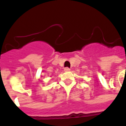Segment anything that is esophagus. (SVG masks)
<instances>
[{
  "label": "esophagus",
  "mask_w": 126,
  "mask_h": 126,
  "mask_svg": "<svg viewBox=\"0 0 126 126\" xmlns=\"http://www.w3.org/2000/svg\"><path fill=\"white\" fill-rule=\"evenodd\" d=\"M70 71V69L68 68V67H65V69H64V71L65 72H68V71Z\"/></svg>",
  "instance_id": "34e87169"
}]
</instances>
